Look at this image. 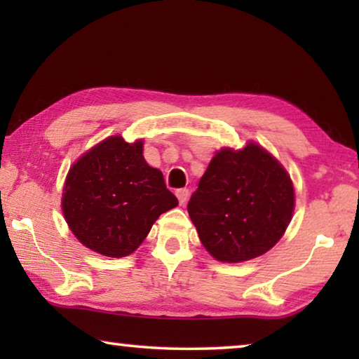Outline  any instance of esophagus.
<instances>
[{
	"label": "esophagus",
	"instance_id": "esophagus-1",
	"mask_svg": "<svg viewBox=\"0 0 359 359\" xmlns=\"http://www.w3.org/2000/svg\"><path fill=\"white\" fill-rule=\"evenodd\" d=\"M188 194H190V191H188L187 188H179V190L175 191V196H177V199H179L180 205H184V204L187 203V199H188Z\"/></svg>",
	"mask_w": 359,
	"mask_h": 359
}]
</instances>
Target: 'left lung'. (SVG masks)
<instances>
[{"instance_id":"left-lung-1","label":"left lung","mask_w":359,"mask_h":359,"mask_svg":"<svg viewBox=\"0 0 359 359\" xmlns=\"http://www.w3.org/2000/svg\"><path fill=\"white\" fill-rule=\"evenodd\" d=\"M293 210L288 172L255 142L217 151L188 201V215L203 245L223 263H242L271 250Z\"/></svg>"}]
</instances>
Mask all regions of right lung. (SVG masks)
Here are the masks:
<instances>
[{"instance_id":"1","label":"right lung","mask_w":359,"mask_h":359,"mask_svg":"<svg viewBox=\"0 0 359 359\" xmlns=\"http://www.w3.org/2000/svg\"><path fill=\"white\" fill-rule=\"evenodd\" d=\"M179 204L160 169L147 165L142 141L111 136L90 149L66 175L62 209L82 244L111 258L128 257L156 218Z\"/></svg>"}]
</instances>
